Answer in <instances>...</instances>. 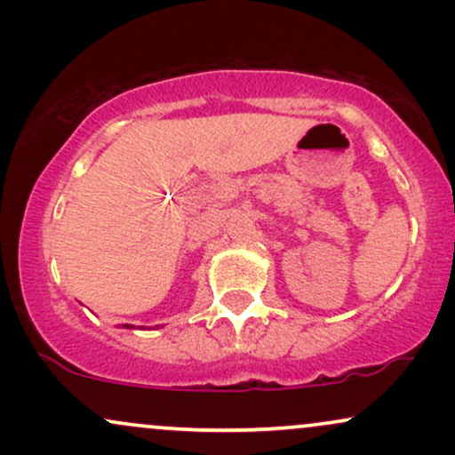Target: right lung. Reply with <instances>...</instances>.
<instances>
[{
    "label": "right lung",
    "mask_w": 455,
    "mask_h": 455,
    "mask_svg": "<svg viewBox=\"0 0 455 455\" xmlns=\"http://www.w3.org/2000/svg\"><path fill=\"white\" fill-rule=\"evenodd\" d=\"M126 327H128V325H126Z\"/></svg>",
    "instance_id": "1"
}]
</instances>
